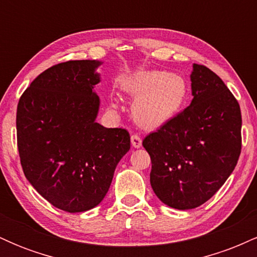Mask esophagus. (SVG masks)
Instances as JSON below:
<instances>
[{
	"instance_id": "esophagus-1",
	"label": "esophagus",
	"mask_w": 257,
	"mask_h": 257,
	"mask_svg": "<svg viewBox=\"0 0 257 257\" xmlns=\"http://www.w3.org/2000/svg\"><path fill=\"white\" fill-rule=\"evenodd\" d=\"M131 140L133 147H135V149H140L141 145H143V139L139 137L138 134H133Z\"/></svg>"
}]
</instances>
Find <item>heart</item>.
<instances>
[{
    "label": "heart",
    "mask_w": 257,
    "mask_h": 257,
    "mask_svg": "<svg viewBox=\"0 0 257 257\" xmlns=\"http://www.w3.org/2000/svg\"><path fill=\"white\" fill-rule=\"evenodd\" d=\"M123 89L135 96L132 114L145 128H159L180 113L188 98L187 81L164 70L137 71L123 82ZM116 102L113 107H116Z\"/></svg>",
    "instance_id": "obj_1"
}]
</instances>
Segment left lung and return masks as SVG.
I'll return each instance as SVG.
<instances>
[{"label":"left lung","instance_id":"obj_1","mask_svg":"<svg viewBox=\"0 0 257 257\" xmlns=\"http://www.w3.org/2000/svg\"><path fill=\"white\" fill-rule=\"evenodd\" d=\"M190 78V106L143 141L153 192L179 210L210 199L234 170L241 149L240 107L222 79L197 64Z\"/></svg>","mask_w":257,"mask_h":257}]
</instances>
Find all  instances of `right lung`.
I'll return each mask as SVG.
<instances>
[{
    "mask_svg": "<svg viewBox=\"0 0 257 257\" xmlns=\"http://www.w3.org/2000/svg\"><path fill=\"white\" fill-rule=\"evenodd\" d=\"M99 60H71L38 75L19 100L17 138L23 170L44 199L69 213L101 203L131 149L125 129L96 122Z\"/></svg>",
    "mask_w": 257,
    "mask_h": 257,
    "instance_id": "right-lung-1",
    "label": "right lung"
}]
</instances>
